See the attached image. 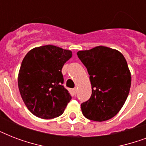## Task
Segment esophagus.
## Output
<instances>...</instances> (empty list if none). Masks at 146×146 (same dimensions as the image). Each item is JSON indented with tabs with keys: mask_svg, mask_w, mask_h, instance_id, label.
I'll return each instance as SVG.
<instances>
[{
	"mask_svg": "<svg viewBox=\"0 0 146 146\" xmlns=\"http://www.w3.org/2000/svg\"><path fill=\"white\" fill-rule=\"evenodd\" d=\"M73 94H76V92H77V89H76V88H74V89H73Z\"/></svg>",
	"mask_w": 146,
	"mask_h": 146,
	"instance_id": "1",
	"label": "esophagus"
}]
</instances>
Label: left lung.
<instances>
[{
	"mask_svg": "<svg viewBox=\"0 0 146 146\" xmlns=\"http://www.w3.org/2000/svg\"><path fill=\"white\" fill-rule=\"evenodd\" d=\"M86 67L92 84V96L81 104L83 115L94 121L113 117L129 95L131 75L123 55L117 50L98 46L77 52Z\"/></svg>",
	"mask_w": 146,
	"mask_h": 146,
	"instance_id": "1",
	"label": "left lung"
}]
</instances>
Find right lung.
<instances>
[{
    "instance_id": "right-lung-1",
    "label": "right lung",
    "mask_w": 146,
    "mask_h": 146,
    "mask_svg": "<svg viewBox=\"0 0 146 146\" xmlns=\"http://www.w3.org/2000/svg\"><path fill=\"white\" fill-rule=\"evenodd\" d=\"M70 50L45 45L29 50L23 60L18 86L27 108L38 117L51 119L64 113L71 100L64 86L62 68Z\"/></svg>"
}]
</instances>
